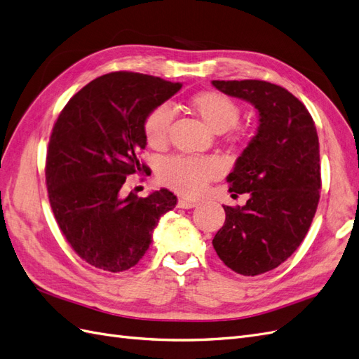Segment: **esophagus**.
Here are the masks:
<instances>
[{
  "mask_svg": "<svg viewBox=\"0 0 359 359\" xmlns=\"http://www.w3.org/2000/svg\"><path fill=\"white\" fill-rule=\"evenodd\" d=\"M196 205H198L196 201L186 199V198H180V201H178V208H184V210L194 208V206H196Z\"/></svg>",
  "mask_w": 359,
  "mask_h": 359,
  "instance_id": "obj_1",
  "label": "esophagus"
}]
</instances>
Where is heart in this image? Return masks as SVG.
<instances>
[{
  "mask_svg": "<svg viewBox=\"0 0 359 359\" xmlns=\"http://www.w3.org/2000/svg\"><path fill=\"white\" fill-rule=\"evenodd\" d=\"M191 107L203 123L214 132H226L240 119V104L232 97L220 91H202L191 97ZM173 121L172 109L168 104H160L144 119V135L149 147H165ZM245 136V130L240 128L235 139ZM220 163L210 157L173 156L160 165L158 178L169 189L184 196H198L206 184L220 175Z\"/></svg>",
  "mask_w": 359,
  "mask_h": 359,
  "instance_id": "b5f03b06",
  "label": "heart"
}]
</instances>
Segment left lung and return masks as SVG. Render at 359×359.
<instances>
[{"instance_id":"1","label":"left lung","mask_w":359,"mask_h":359,"mask_svg":"<svg viewBox=\"0 0 359 359\" xmlns=\"http://www.w3.org/2000/svg\"><path fill=\"white\" fill-rule=\"evenodd\" d=\"M212 85L259 112L257 133L227 177L232 198L248 193V201L223 206L226 220L212 240L226 266L259 276L292 256L316 214L322 187L316 126L307 107L280 85L253 79Z\"/></svg>"}]
</instances>
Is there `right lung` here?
Returning <instances> with one entry per match:
<instances>
[{
  "instance_id": "add662e5",
  "label": "right lung",
  "mask_w": 359,
  "mask_h": 359,
  "mask_svg": "<svg viewBox=\"0 0 359 359\" xmlns=\"http://www.w3.org/2000/svg\"><path fill=\"white\" fill-rule=\"evenodd\" d=\"M156 76L114 72L76 93L53 124L46 156L50 208L62 235L90 265L121 273L135 266L163 214L175 208L166 189L123 198L126 180L147 169L144 119L181 90Z\"/></svg>"
}]
</instances>
